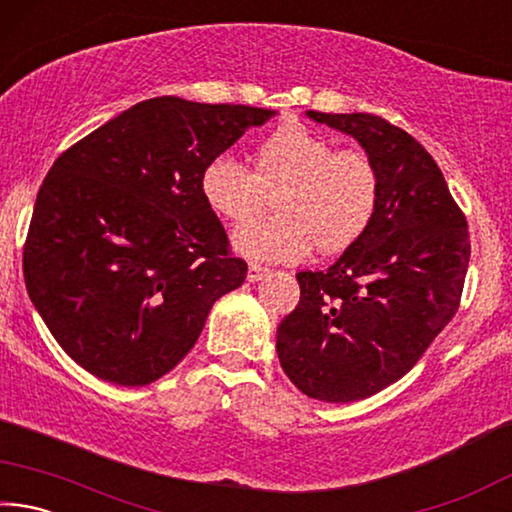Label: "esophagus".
Instances as JSON below:
<instances>
[{
	"instance_id": "34e87169",
	"label": "esophagus",
	"mask_w": 512,
	"mask_h": 512,
	"mask_svg": "<svg viewBox=\"0 0 512 512\" xmlns=\"http://www.w3.org/2000/svg\"><path fill=\"white\" fill-rule=\"evenodd\" d=\"M268 273V268H264V266H259V264H248V273H246V280L248 282H257V280H262V277H266Z\"/></svg>"
}]
</instances>
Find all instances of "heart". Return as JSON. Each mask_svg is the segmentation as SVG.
Segmentation results:
<instances>
[{
	"instance_id": "b5f03b06",
	"label": "heart",
	"mask_w": 512,
	"mask_h": 512,
	"mask_svg": "<svg viewBox=\"0 0 512 512\" xmlns=\"http://www.w3.org/2000/svg\"><path fill=\"white\" fill-rule=\"evenodd\" d=\"M379 171L361 149H336L302 124L277 128L253 153V173L216 155L201 173V196L230 223H248L275 201L277 216L239 228L235 253L255 262L296 264L316 248L341 253L366 235L379 205Z\"/></svg>"
}]
</instances>
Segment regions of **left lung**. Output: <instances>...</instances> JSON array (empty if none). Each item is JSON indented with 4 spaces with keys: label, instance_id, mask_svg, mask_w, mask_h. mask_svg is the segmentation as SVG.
<instances>
[{
    "label": "left lung",
    "instance_id": "left-lung-1",
    "mask_svg": "<svg viewBox=\"0 0 512 512\" xmlns=\"http://www.w3.org/2000/svg\"><path fill=\"white\" fill-rule=\"evenodd\" d=\"M354 137L379 171V205L357 244L325 271L298 273L300 302L277 325V357L298 391L357 402L402 379L452 320L470 235L443 171L402 128L307 110Z\"/></svg>",
    "mask_w": 512,
    "mask_h": 512
}]
</instances>
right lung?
Wrapping results in <instances>:
<instances>
[{
    "instance_id": "1",
    "label": "right lung",
    "mask_w": 512,
    "mask_h": 512,
    "mask_svg": "<svg viewBox=\"0 0 512 512\" xmlns=\"http://www.w3.org/2000/svg\"><path fill=\"white\" fill-rule=\"evenodd\" d=\"M275 110L155 97L106 121L49 169L24 282L60 348L94 377L146 386L185 359L244 259L201 196V173Z\"/></svg>"
}]
</instances>
